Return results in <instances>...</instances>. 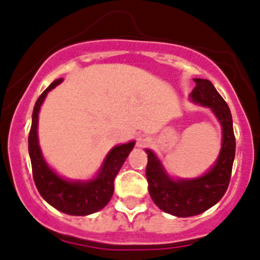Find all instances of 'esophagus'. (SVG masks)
<instances>
[{
  "mask_svg": "<svg viewBox=\"0 0 260 260\" xmlns=\"http://www.w3.org/2000/svg\"><path fill=\"white\" fill-rule=\"evenodd\" d=\"M150 143V138L146 137V136H140L137 140V146L138 147H146Z\"/></svg>",
  "mask_w": 260,
  "mask_h": 260,
  "instance_id": "34e87169",
  "label": "esophagus"
}]
</instances>
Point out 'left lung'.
I'll use <instances>...</instances> for the list:
<instances>
[{"label": "left lung", "instance_id": "8db88e82", "mask_svg": "<svg viewBox=\"0 0 260 260\" xmlns=\"http://www.w3.org/2000/svg\"><path fill=\"white\" fill-rule=\"evenodd\" d=\"M194 82L196 87L189 99L194 104L210 108L222 128V143L215 164L197 178H173L156 153L150 148L145 150L148 158V193L161 211L176 217L197 216L215 206L228 189L235 158V136L229 105L211 81L194 79Z\"/></svg>", "mask_w": 260, "mask_h": 260}]
</instances>
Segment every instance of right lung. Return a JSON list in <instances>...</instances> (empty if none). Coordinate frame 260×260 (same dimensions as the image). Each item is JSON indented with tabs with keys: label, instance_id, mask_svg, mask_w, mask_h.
I'll list each match as a JSON object with an SVG mask.
<instances>
[{
	"label": "right lung",
	"instance_id": "add662e5",
	"mask_svg": "<svg viewBox=\"0 0 260 260\" xmlns=\"http://www.w3.org/2000/svg\"><path fill=\"white\" fill-rule=\"evenodd\" d=\"M57 79L43 91L32 110L31 128L29 133V155L32 178L45 202L55 210L71 216H87L98 212L109 203L114 193V179L135 147V141L117 145L108 152L96 175L87 180H71L55 173L43 156L38 140L39 110L50 90L60 84Z\"/></svg>",
	"mask_w": 260,
	"mask_h": 260
}]
</instances>
